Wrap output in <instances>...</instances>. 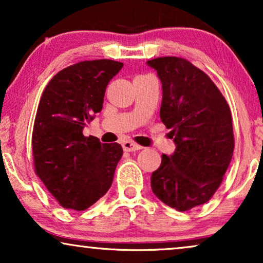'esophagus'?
I'll use <instances>...</instances> for the list:
<instances>
[{
  "instance_id": "34e87169",
  "label": "esophagus",
  "mask_w": 263,
  "mask_h": 263,
  "mask_svg": "<svg viewBox=\"0 0 263 263\" xmlns=\"http://www.w3.org/2000/svg\"><path fill=\"white\" fill-rule=\"evenodd\" d=\"M122 147H123V149L125 152H135V151H139L141 149L142 147L138 145V143L133 142V141H124L122 143Z\"/></svg>"
}]
</instances>
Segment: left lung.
I'll return each mask as SVG.
<instances>
[{
  "instance_id": "1",
  "label": "left lung",
  "mask_w": 263,
  "mask_h": 263,
  "mask_svg": "<svg viewBox=\"0 0 263 263\" xmlns=\"http://www.w3.org/2000/svg\"><path fill=\"white\" fill-rule=\"evenodd\" d=\"M163 87L161 122L176 149L161 156L151 176L158 199L179 212L206 203L228 170L235 149L231 110L206 73L182 57L147 61Z\"/></svg>"
}]
</instances>
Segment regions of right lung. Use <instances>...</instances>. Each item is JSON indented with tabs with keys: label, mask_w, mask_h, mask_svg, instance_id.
Listing matches in <instances>:
<instances>
[{
	"label": "right lung",
	"mask_w": 263,
	"mask_h": 263,
	"mask_svg": "<svg viewBox=\"0 0 263 263\" xmlns=\"http://www.w3.org/2000/svg\"><path fill=\"white\" fill-rule=\"evenodd\" d=\"M122 67L82 61L59 71L43 92L32 133L34 171L63 208L87 210L112 184L123 149L82 129L100 112L106 86Z\"/></svg>",
	"instance_id": "obj_1"
}]
</instances>
